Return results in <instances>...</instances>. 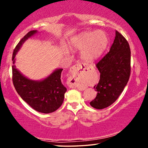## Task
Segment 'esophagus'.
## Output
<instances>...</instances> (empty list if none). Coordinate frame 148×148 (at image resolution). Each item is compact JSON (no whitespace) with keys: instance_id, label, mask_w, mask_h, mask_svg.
<instances>
[{"instance_id":"esophagus-1","label":"esophagus","mask_w":148,"mask_h":148,"mask_svg":"<svg viewBox=\"0 0 148 148\" xmlns=\"http://www.w3.org/2000/svg\"><path fill=\"white\" fill-rule=\"evenodd\" d=\"M86 69V65L82 63H78L75 64L70 69V74L71 76L69 78V86L70 88H76L77 84V73L78 72L82 69Z\"/></svg>"}]
</instances>
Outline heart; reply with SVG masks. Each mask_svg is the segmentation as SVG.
<instances>
[{
  "label": "heart",
  "instance_id": "b5f03b06",
  "mask_svg": "<svg viewBox=\"0 0 148 148\" xmlns=\"http://www.w3.org/2000/svg\"><path fill=\"white\" fill-rule=\"evenodd\" d=\"M108 37L104 32H87L73 38L72 46L82 50L81 56L86 62H93L102 56L108 45Z\"/></svg>",
  "mask_w": 148,
  "mask_h": 148
}]
</instances>
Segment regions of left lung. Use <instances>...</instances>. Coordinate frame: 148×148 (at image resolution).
<instances>
[{"mask_svg":"<svg viewBox=\"0 0 148 148\" xmlns=\"http://www.w3.org/2000/svg\"><path fill=\"white\" fill-rule=\"evenodd\" d=\"M100 73L95 86L97 96L90 102L96 109L110 106L117 100L129 82L131 74V50L127 40L116 30L110 51L96 64Z\"/></svg>","mask_w":148,"mask_h":148,"instance_id":"obj_1","label":"left lung"}]
</instances>
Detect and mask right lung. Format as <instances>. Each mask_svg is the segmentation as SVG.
Returning a JSON list of instances; mask_svg holds the SVG:
<instances>
[{
  "instance_id": "right-lung-1",
  "label": "right lung",
  "mask_w": 148,
  "mask_h": 148,
  "mask_svg": "<svg viewBox=\"0 0 148 148\" xmlns=\"http://www.w3.org/2000/svg\"><path fill=\"white\" fill-rule=\"evenodd\" d=\"M36 32V30L29 32L17 44L12 56L13 64L16 54L23 42ZM62 71L58 69L45 79L36 82L24 77L13 64L12 79L18 94L26 103L38 112L48 114L57 110L63 102L66 88L60 79Z\"/></svg>"
}]
</instances>
